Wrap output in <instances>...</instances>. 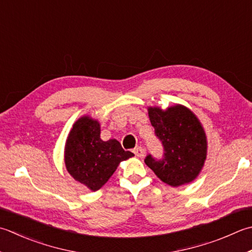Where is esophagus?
I'll return each instance as SVG.
<instances>
[{"mask_svg": "<svg viewBox=\"0 0 252 252\" xmlns=\"http://www.w3.org/2000/svg\"><path fill=\"white\" fill-rule=\"evenodd\" d=\"M133 152H134V154H135V156H137V157H140V158H142V157L143 156H144V150H143L142 149V147L141 146H137L136 147V149H134V151H133Z\"/></svg>", "mask_w": 252, "mask_h": 252, "instance_id": "esophagus-1", "label": "esophagus"}]
</instances>
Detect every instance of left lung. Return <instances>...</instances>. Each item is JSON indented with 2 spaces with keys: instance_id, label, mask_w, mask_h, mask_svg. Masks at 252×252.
<instances>
[{
  "instance_id": "1",
  "label": "left lung",
  "mask_w": 252,
  "mask_h": 252,
  "mask_svg": "<svg viewBox=\"0 0 252 252\" xmlns=\"http://www.w3.org/2000/svg\"><path fill=\"white\" fill-rule=\"evenodd\" d=\"M149 117L155 134L164 147L161 159L151 154L145 164L158 178L171 187L193 181L206 159L208 142L200 120L188 108L176 105L161 110L150 107Z\"/></svg>"
}]
</instances>
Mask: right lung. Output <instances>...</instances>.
Here are the masks:
<instances>
[{"label":"right lung","instance_id":"obj_1","mask_svg":"<svg viewBox=\"0 0 252 252\" xmlns=\"http://www.w3.org/2000/svg\"><path fill=\"white\" fill-rule=\"evenodd\" d=\"M132 156L134 154L123 150L117 140L102 141L99 122L84 116L68 133L64 161L74 179L97 191L109 180L120 161Z\"/></svg>","mask_w":252,"mask_h":252}]
</instances>
